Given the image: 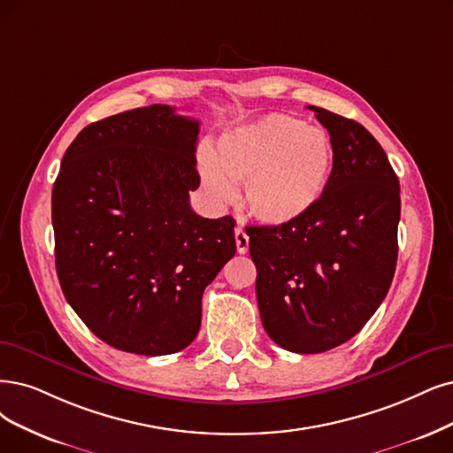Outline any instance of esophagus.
<instances>
[{
	"instance_id": "1",
	"label": "esophagus",
	"mask_w": 453,
	"mask_h": 453,
	"mask_svg": "<svg viewBox=\"0 0 453 453\" xmlns=\"http://www.w3.org/2000/svg\"><path fill=\"white\" fill-rule=\"evenodd\" d=\"M235 244H237V252L239 254H246L248 252V244H250V237L246 235L244 227H235Z\"/></svg>"
}]
</instances>
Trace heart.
<instances>
[{
    "label": "heart",
    "mask_w": 453,
    "mask_h": 453,
    "mask_svg": "<svg viewBox=\"0 0 453 453\" xmlns=\"http://www.w3.org/2000/svg\"><path fill=\"white\" fill-rule=\"evenodd\" d=\"M334 149L326 132L271 113L231 130L218 142L216 164L201 162L205 190L227 201L231 182L242 184L248 212L269 226L291 224L308 214L326 192Z\"/></svg>",
    "instance_id": "obj_1"
}]
</instances>
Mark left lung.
<instances>
[{
    "label": "left lung",
    "mask_w": 453,
    "mask_h": 453,
    "mask_svg": "<svg viewBox=\"0 0 453 453\" xmlns=\"http://www.w3.org/2000/svg\"><path fill=\"white\" fill-rule=\"evenodd\" d=\"M308 108L334 149L326 192L291 224L248 229L261 323L298 355L349 342L377 311L395 273L401 211L380 143L353 119Z\"/></svg>",
    "instance_id": "8db88e82"
}]
</instances>
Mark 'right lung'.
Masks as SVG:
<instances>
[{
  "mask_svg": "<svg viewBox=\"0 0 453 453\" xmlns=\"http://www.w3.org/2000/svg\"><path fill=\"white\" fill-rule=\"evenodd\" d=\"M199 123L153 104L83 128L52 190L66 303L108 345L160 357L188 347L205 288L235 256V220L199 216Z\"/></svg>",
  "mask_w": 453,
  "mask_h": 453,
  "instance_id": "obj_1",
  "label": "right lung"
}]
</instances>
